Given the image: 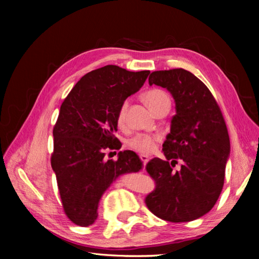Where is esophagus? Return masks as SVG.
Instances as JSON below:
<instances>
[{"label":"esophagus","mask_w":259,"mask_h":259,"mask_svg":"<svg viewBox=\"0 0 259 259\" xmlns=\"http://www.w3.org/2000/svg\"><path fill=\"white\" fill-rule=\"evenodd\" d=\"M139 159L142 160L144 163H146V162H148V160H150V157H148L147 155H144V154H140L139 155Z\"/></svg>","instance_id":"esophagus-1"}]
</instances>
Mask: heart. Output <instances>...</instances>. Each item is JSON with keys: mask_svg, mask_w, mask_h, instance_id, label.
<instances>
[{"mask_svg": "<svg viewBox=\"0 0 259 259\" xmlns=\"http://www.w3.org/2000/svg\"><path fill=\"white\" fill-rule=\"evenodd\" d=\"M144 99H145L146 104L150 106L153 113H155L157 111V108H160L163 104L170 103L168 96H166L164 91H162L160 89L148 90L147 93L144 95ZM128 105L129 104L126 100L122 103L116 114V122L121 128H123L126 124V111H128ZM159 136L137 135L129 140L128 145L129 147L133 148V150L142 153V154H148V153L154 151L155 144L156 142H159Z\"/></svg>", "mask_w": 259, "mask_h": 259, "instance_id": "obj_1", "label": "heart"}]
</instances>
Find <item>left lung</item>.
<instances>
[{
	"label": "left lung",
	"instance_id": "obj_1",
	"mask_svg": "<svg viewBox=\"0 0 259 259\" xmlns=\"http://www.w3.org/2000/svg\"><path fill=\"white\" fill-rule=\"evenodd\" d=\"M148 83L172 95L176 114L162 145L166 160L154 157L146 165L156 186L145 203L164 221H194L212 209L224 185L231 151L224 117L207 85L186 69L152 72ZM177 160L182 168L174 173Z\"/></svg>",
	"mask_w": 259,
	"mask_h": 259
}]
</instances>
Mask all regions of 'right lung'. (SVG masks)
<instances>
[{
	"label": "right lung",
	"instance_id": "right-lung-1",
	"mask_svg": "<svg viewBox=\"0 0 259 259\" xmlns=\"http://www.w3.org/2000/svg\"><path fill=\"white\" fill-rule=\"evenodd\" d=\"M150 71L129 72L107 65L81 77L61 104L54 131L51 166L64 211L78 226L94 224L105 191L124 174L143 169L133 151L105 160L120 150L116 114L121 104L143 87Z\"/></svg>",
	"mask_w": 259,
	"mask_h": 259
}]
</instances>
